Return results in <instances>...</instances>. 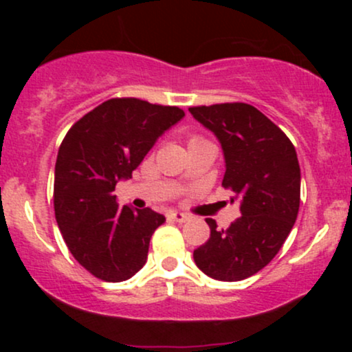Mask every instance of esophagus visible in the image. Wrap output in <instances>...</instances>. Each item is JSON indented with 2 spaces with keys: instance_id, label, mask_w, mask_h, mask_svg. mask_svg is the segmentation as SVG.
<instances>
[{
  "instance_id": "obj_1",
  "label": "esophagus",
  "mask_w": 352,
  "mask_h": 352,
  "mask_svg": "<svg viewBox=\"0 0 352 352\" xmlns=\"http://www.w3.org/2000/svg\"><path fill=\"white\" fill-rule=\"evenodd\" d=\"M168 217H170L173 221H179V223H185V221L188 220V217L182 212H172Z\"/></svg>"
}]
</instances>
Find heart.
<instances>
[{
    "instance_id": "heart-1",
    "label": "heart",
    "mask_w": 352,
    "mask_h": 352,
    "mask_svg": "<svg viewBox=\"0 0 352 352\" xmlns=\"http://www.w3.org/2000/svg\"><path fill=\"white\" fill-rule=\"evenodd\" d=\"M192 140H195V139H192ZM192 140H190V142H192Z\"/></svg>"
}]
</instances>
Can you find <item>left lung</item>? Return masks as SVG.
Wrapping results in <instances>:
<instances>
[{
    "label": "left lung",
    "instance_id": "1",
    "mask_svg": "<svg viewBox=\"0 0 352 352\" xmlns=\"http://www.w3.org/2000/svg\"><path fill=\"white\" fill-rule=\"evenodd\" d=\"M213 132L225 159V188L240 201L241 217L227 230L207 218L210 238L193 252L207 276L240 281L276 256L300 210L301 172L292 140L256 107L243 102L190 107Z\"/></svg>",
    "mask_w": 352,
    "mask_h": 352
}]
</instances>
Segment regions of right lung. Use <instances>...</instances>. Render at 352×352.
Listing matches in <instances>:
<instances>
[{"instance_id": "obj_1", "label": "right lung", "mask_w": 352, "mask_h": 352, "mask_svg": "<svg viewBox=\"0 0 352 352\" xmlns=\"http://www.w3.org/2000/svg\"><path fill=\"white\" fill-rule=\"evenodd\" d=\"M179 107L134 98L109 99L69 129L54 168V213L64 241L89 273L104 281L132 278L165 217L117 205L114 190L132 179L165 131L184 119Z\"/></svg>"}]
</instances>
